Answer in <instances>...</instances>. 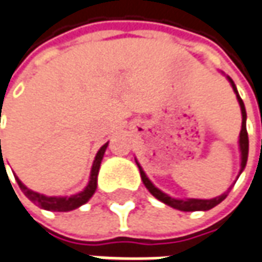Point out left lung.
<instances>
[{
    "instance_id": "1",
    "label": "left lung",
    "mask_w": 262,
    "mask_h": 262,
    "mask_svg": "<svg viewBox=\"0 0 262 262\" xmlns=\"http://www.w3.org/2000/svg\"><path fill=\"white\" fill-rule=\"evenodd\" d=\"M229 81H231V84H232V89H234V92H235L236 99H238V101H239L241 112H243V129H241V133H239V149H241V170H239V173H241V172L244 170V168H245V165H247V159H248V133H247V126H245L247 113H245V107H244L243 99L239 97V94H238V92H236V87L235 84H234V81H232L231 79H229ZM136 163H138V162H136ZM138 168L139 170H140V176H142V181H143V183H145V186L149 189V192L154 195L155 198L162 201V202H163V204H166V205L175 208V209L183 211V212H192V211H208V209H211V208H213V206H216L218 204H221L224 199L227 198L229 191H231V188H232V186H231L225 193H222L221 196H216V198H213V199H186V201H182V199H173V198H170V196H168L166 193H163L162 191H159L158 188H155L154 183L147 179V176L145 175L143 169L140 168V165H139V163H138Z\"/></svg>"
}]
</instances>
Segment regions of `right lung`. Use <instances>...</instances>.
I'll use <instances>...</instances> for the list:
<instances>
[{
	"instance_id": "right-lung-1",
	"label": "right lung",
	"mask_w": 262,
	"mask_h": 262,
	"mask_svg": "<svg viewBox=\"0 0 262 262\" xmlns=\"http://www.w3.org/2000/svg\"><path fill=\"white\" fill-rule=\"evenodd\" d=\"M1 142V140H0ZM106 147H107V143L103 145L100 147V150L96 155V159L93 162V168H92V173H90V182L86 186V189L83 192H80L77 195H73L70 198H56V196H46V195H41V193H37V192L28 189L26 185H23V182L19 181L18 178L17 179V183H18L19 189L24 192L27 198L30 199L31 202L37 204V205L42 208V209H47V211H54V212H69V211H73L76 208H79L83 204H86L89 199L93 196L94 191L97 188V173H99V169H100L101 159H103V155L106 152ZM1 149V145H0ZM1 154V152H0ZM3 158V155H1Z\"/></svg>"
}]
</instances>
